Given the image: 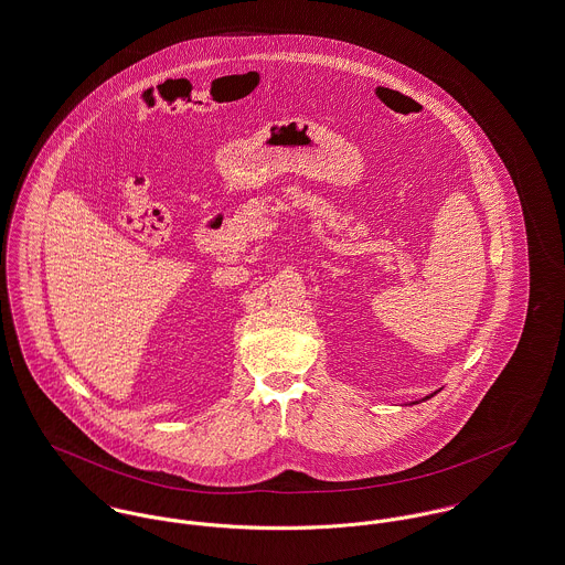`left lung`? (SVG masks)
Here are the masks:
<instances>
[{"label": "left lung", "mask_w": 565, "mask_h": 565, "mask_svg": "<svg viewBox=\"0 0 565 565\" xmlns=\"http://www.w3.org/2000/svg\"><path fill=\"white\" fill-rule=\"evenodd\" d=\"M431 396H434V394H431ZM431 396H427V398H431Z\"/></svg>", "instance_id": "8db88e82"}]
</instances>
